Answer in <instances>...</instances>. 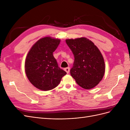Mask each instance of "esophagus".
<instances>
[{
    "mask_svg": "<svg viewBox=\"0 0 130 130\" xmlns=\"http://www.w3.org/2000/svg\"><path fill=\"white\" fill-rule=\"evenodd\" d=\"M64 70L67 72V73L68 74L70 72V68L69 67H67V68H64Z\"/></svg>",
    "mask_w": 130,
    "mask_h": 130,
    "instance_id": "esophagus-1",
    "label": "esophagus"
}]
</instances>
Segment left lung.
Listing matches in <instances>:
<instances>
[{
	"label": "left lung",
	"instance_id": "1",
	"mask_svg": "<svg viewBox=\"0 0 130 130\" xmlns=\"http://www.w3.org/2000/svg\"><path fill=\"white\" fill-rule=\"evenodd\" d=\"M67 44L74 56L70 74L80 87L94 88L103 79L105 72L103 55L97 46L85 37L67 39Z\"/></svg>",
	"mask_w": 130,
	"mask_h": 130
}]
</instances>
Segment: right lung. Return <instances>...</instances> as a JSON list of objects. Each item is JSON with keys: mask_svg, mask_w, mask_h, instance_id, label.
<instances>
[{"mask_svg": "<svg viewBox=\"0 0 130 130\" xmlns=\"http://www.w3.org/2000/svg\"><path fill=\"white\" fill-rule=\"evenodd\" d=\"M60 40L41 38L31 47L25 62V71L30 82L37 88L46 91L58 85L67 73L58 66L53 56Z\"/></svg>", "mask_w": 130, "mask_h": 130, "instance_id": "1", "label": "right lung"}]
</instances>
